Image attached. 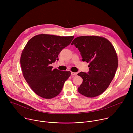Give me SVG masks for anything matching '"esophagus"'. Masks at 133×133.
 <instances>
[{"label": "esophagus", "mask_w": 133, "mask_h": 133, "mask_svg": "<svg viewBox=\"0 0 133 133\" xmlns=\"http://www.w3.org/2000/svg\"><path fill=\"white\" fill-rule=\"evenodd\" d=\"M71 74L72 75H74V76H76L77 75V72H71Z\"/></svg>", "instance_id": "34e87169"}]
</instances>
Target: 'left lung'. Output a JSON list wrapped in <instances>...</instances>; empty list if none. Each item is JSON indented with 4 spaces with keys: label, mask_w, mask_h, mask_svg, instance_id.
Returning <instances> with one entry per match:
<instances>
[{
    "label": "left lung",
    "mask_w": 133,
    "mask_h": 133,
    "mask_svg": "<svg viewBox=\"0 0 133 133\" xmlns=\"http://www.w3.org/2000/svg\"><path fill=\"white\" fill-rule=\"evenodd\" d=\"M71 45L78 49L82 61L89 63L87 73L78 74L83 78L78 92L87 97L99 95L109 86L118 67L114 47L107 39L96 36L78 37Z\"/></svg>",
    "instance_id": "1"
}]
</instances>
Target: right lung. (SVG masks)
Listing matches in <instances>:
<instances>
[{
	"instance_id": "add662e5",
	"label": "right lung",
	"mask_w": 133,
	"mask_h": 133,
	"mask_svg": "<svg viewBox=\"0 0 133 133\" xmlns=\"http://www.w3.org/2000/svg\"><path fill=\"white\" fill-rule=\"evenodd\" d=\"M74 38L40 34L27 43L22 53L21 65L25 80L37 95L50 99L61 92L71 72L53 69L51 64L58 60L61 51Z\"/></svg>"
}]
</instances>
